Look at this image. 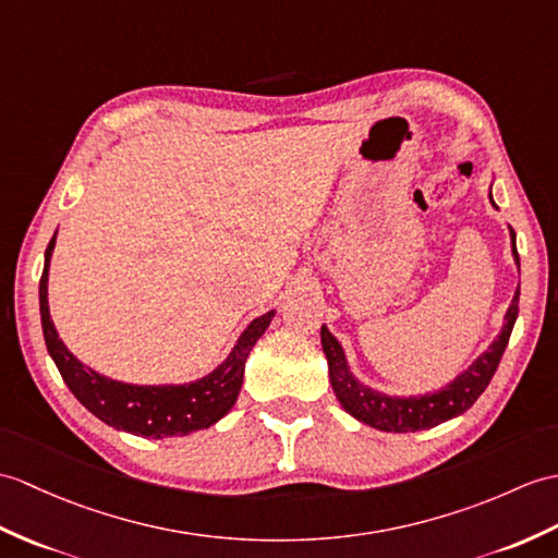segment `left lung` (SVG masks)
<instances>
[{"mask_svg": "<svg viewBox=\"0 0 558 558\" xmlns=\"http://www.w3.org/2000/svg\"><path fill=\"white\" fill-rule=\"evenodd\" d=\"M489 202L497 209L495 199H492V192H489ZM511 252H513L515 266L521 268L513 230H511ZM518 294H521V288L515 290L513 302L507 311V316H504L507 323H504L501 332L497 335L495 342L489 344L487 352L477 356L469 368H465L461 375H457L449 385H445L442 390L418 395V397H390L378 390H371V387L364 383H359L352 375V371H349L342 344L332 338V332L326 326H323L320 344L328 359L330 385H332L335 397L340 399V404L349 416H354L356 421L366 423L375 427V430H383V433L427 430V427H435L439 423L459 416L463 411H469L475 404V399L485 392V387L489 385L492 375H495L499 361L504 356V349L509 344L513 323L518 318Z\"/></svg>", "mask_w": 558, "mask_h": 558, "instance_id": "left-lung-1", "label": "left lung"}]
</instances>
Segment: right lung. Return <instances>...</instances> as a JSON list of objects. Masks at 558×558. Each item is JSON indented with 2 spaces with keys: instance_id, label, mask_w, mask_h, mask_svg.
<instances>
[{
  "instance_id": "1",
  "label": "right lung",
  "mask_w": 558,
  "mask_h": 558,
  "mask_svg": "<svg viewBox=\"0 0 558 558\" xmlns=\"http://www.w3.org/2000/svg\"><path fill=\"white\" fill-rule=\"evenodd\" d=\"M54 242L57 235L51 238L45 252V270L40 278V316L47 352L54 359L63 383L69 385L75 399L89 413H95L99 421L116 427V430L154 439L183 437L194 430H204V427L223 418L238 401L244 378V364H247L252 347L266 332L276 311H268V314L254 318L244 328L223 364L199 380L185 385H131L111 380L107 375H99L81 364L69 352L66 344L59 340V332L54 323H51L47 304V278Z\"/></svg>"
}]
</instances>
